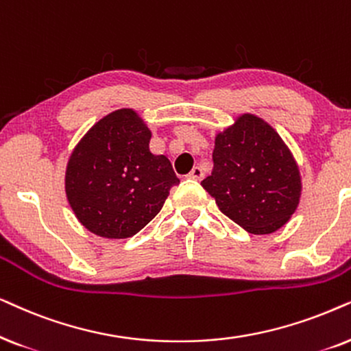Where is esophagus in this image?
<instances>
[{
    "label": "esophagus",
    "mask_w": 351,
    "mask_h": 351,
    "mask_svg": "<svg viewBox=\"0 0 351 351\" xmlns=\"http://www.w3.org/2000/svg\"><path fill=\"white\" fill-rule=\"evenodd\" d=\"M188 178H189V180H195V181H200V180H202V178H204L202 168H200V167H194L193 170L189 171Z\"/></svg>",
    "instance_id": "1"
}]
</instances>
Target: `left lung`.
I'll list each match as a JSON object with an SVG mask.
<instances>
[{
    "label": "left lung",
    "mask_w": 351,
    "mask_h": 351,
    "mask_svg": "<svg viewBox=\"0 0 351 351\" xmlns=\"http://www.w3.org/2000/svg\"><path fill=\"white\" fill-rule=\"evenodd\" d=\"M213 171L202 181L218 208L252 234L284 226L300 200V173L279 134L242 115L215 139Z\"/></svg>",
    "instance_id": "1"
}]
</instances>
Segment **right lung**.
I'll list each match as a JSON object with an SVG mask.
<instances>
[{"instance_id": "right-lung-1", "label": "right lung", "mask_w": 351, "mask_h": 351, "mask_svg": "<svg viewBox=\"0 0 351 351\" xmlns=\"http://www.w3.org/2000/svg\"><path fill=\"white\" fill-rule=\"evenodd\" d=\"M151 132L130 109L97 121L70 156L65 193L86 230L125 239L160 212L180 183L165 156L149 151Z\"/></svg>"}]
</instances>
